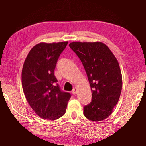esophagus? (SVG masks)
I'll return each mask as SVG.
<instances>
[{
	"instance_id": "34e87169",
	"label": "esophagus",
	"mask_w": 146,
	"mask_h": 146,
	"mask_svg": "<svg viewBox=\"0 0 146 146\" xmlns=\"http://www.w3.org/2000/svg\"><path fill=\"white\" fill-rule=\"evenodd\" d=\"M72 93L73 94V95H75V94L77 93V88H74L73 90H72Z\"/></svg>"
}]
</instances>
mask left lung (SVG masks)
Segmentation results:
<instances>
[{
    "mask_svg": "<svg viewBox=\"0 0 146 146\" xmlns=\"http://www.w3.org/2000/svg\"><path fill=\"white\" fill-rule=\"evenodd\" d=\"M82 62L92 92V100L84 108V115L94 122L111 114L119 100L122 76L117 59L100 42H73L69 44Z\"/></svg>",
    "mask_w": 146,
    "mask_h": 146,
    "instance_id": "8db88e82",
    "label": "left lung"
}]
</instances>
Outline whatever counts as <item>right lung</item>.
<instances>
[{"label": "right lung", "mask_w": 146, "mask_h": 146, "mask_svg": "<svg viewBox=\"0 0 146 146\" xmlns=\"http://www.w3.org/2000/svg\"><path fill=\"white\" fill-rule=\"evenodd\" d=\"M66 42H41L29 51L22 70V85L27 101L40 118L55 120L65 114L70 93L62 91L54 75Z\"/></svg>", "instance_id": "obj_1"}]
</instances>
